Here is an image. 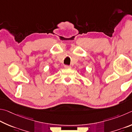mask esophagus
Wrapping results in <instances>:
<instances>
[{
	"instance_id": "34e87169",
	"label": "esophagus",
	"mask_w": 132,
	"mask_h": 132,
	"mask_svg": "<svg viewBox=\"0 0 132 132\" xmlns=\"http://www.w3.org/2000/svg\"><path fill=\"white\" fill-rule=\"evenodd\" d=\"M64 68H67V69H68V68H71V67L70 65H66L64 66Z\"/></svg>"
}]
</instances>
